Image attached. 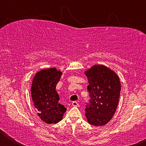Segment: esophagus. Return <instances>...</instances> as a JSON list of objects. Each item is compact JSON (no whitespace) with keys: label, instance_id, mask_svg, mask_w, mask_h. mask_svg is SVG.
Segmentation results:
<instances>
[{"label":"esophagus","instance_id":"34e87169","mask_svg":"<svg viewBox=\"0 0 146 146\" xmlns=\"http://www.w3.org/2000/svg\"><path fill=\"white\" fill-rule=\"evenodd\" d=\"M72 105H73V106H74V107H78L79 106V104H78V102H76V101H73V102H72Z\"/></svg>","mask_w":146,"mask_h":146}]
</instances>
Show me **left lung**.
Segmentation results:
<instances>
[{"mask_svg": "<svg viewBox=\"0 0 146 146\" xmlns=\"http://www.w3.org/2000/svg\"><path fill=\"white\" fill-rule=\"evenodd\" d=\"M88 80L90 103L86 106V117L90 124L104 125L117 110L121 84L118 75L104 65L93 66L85 71Z\"/></svg>", "mask_w": 146, "mask_h": 146, "instance_id": "1", "label": "left lung"}]
</instances>
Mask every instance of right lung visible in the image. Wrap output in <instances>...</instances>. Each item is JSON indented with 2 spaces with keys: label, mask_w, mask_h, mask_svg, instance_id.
<instances>
[{
  "label": "right lung",
  "mask_w": 146,
  "mask_h": 146,
  "mask_svg": "<svg viewBox=\"0 0 146 146\" xmlns=\"http://www.w3.org/2000/svg\"><path fill=\"white\" fill-rule=\"evenodd\" d=\"M62 73L56 68L42 70L36 73L31 85V97L40 119L46 123H56L62 119L66 108L58 103L56 86Z\"/></svg>",
  "instance_id": "1"
}]
</instances>
